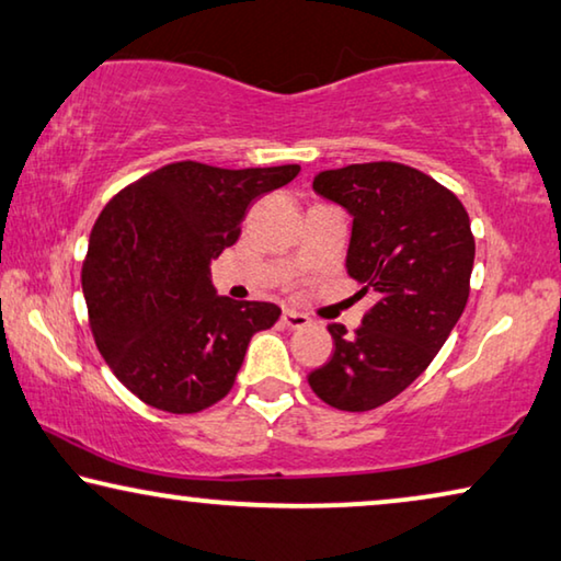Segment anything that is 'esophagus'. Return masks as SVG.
Returning <instances> with one entry per match:
<instances>
[{"label": "esophagus", "mask_w": 561, "mask_h": 561, "mask_svg": "<svg viewBox=\"0 0 561 561\" xmlns=\"http://www.w3.org/2000/svg\"><path fill=\"white\" fill-rule=\"evenodd\" d=\"M283 323H286L288 329H306L308 323H311V319H308L306 313H300V311H290V308H286V311H283V319H280Z\"/></svg>", "instance_id": "obj_1"}]
</instances>
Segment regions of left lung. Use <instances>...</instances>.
Here are the masks:
<instances>
[{"instance_id":"obj_1","label":"left lung","mask_w":561,"mask_h":561,"mask_svg":"<svg viewBox=\"0 0 561 561\" xmlns=\"http://www.w3.org/2000/svg\"><path fill=\"white\" fill-rule=\"evenodd\" d=\"M313 190L352 213L346 271L377 304L352 334L329 323L334 354L308 385L331 408L367 412L404 392L458 323L476 257L470 217L448 186L397 161L327 169Z\"/></svg>"}]
</instances>
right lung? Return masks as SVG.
Wrapping results in <instances>:
<instances>
[{
    "label": "right lung",
    "instance_id": "obj_1",
    "mask_svg": "<svg viewBox=\"0 0 561 561\" xmlns=\"http://www.w3.org/2000/svg\"><path fill=\"white\" fill-rule=\"evenodd\" d=\"M298 172L174 161L103 207L83 261L88 323L105 364L141 402L192 415L230 392L250 339L280 308L217 296L209 261L238 242L250 202Z\"/></svg>",
    "mask_w": 561,
    "mask_h": 561
}]
</instances>
